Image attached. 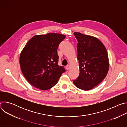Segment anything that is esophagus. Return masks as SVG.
I'll use <instances>...</instances> for the list:
<instances>
[{"label":"esophagus","instance_id":"esophagus-1","mask_svg":"<svg viewBox=\"0 0 127 127\" xmlns=\"http://www.w3.org/2000/svg\"><path fill=\"white\" fill-rule=\"evenodd\" d=\"M70 66L69 65H67L66 66V70H69V68H70Z\"/></svg>","mask_w":127,"mask_h":127}]
</instances>
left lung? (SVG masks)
<instances>
[{
    "label": "left lung",
    "instance_id": "1",
    "mask_svg": "<svg viewBox=\"0 0 127 127\" xmlns=\"http://www.w3.org/2000/svg\"><path fill=\"white\" fill-rule=\"evenodd\" d=\"M74 34L78 41L80 73L73 82L77 88L89 90L99 84L107 75L109 68L107 51L96 38L77 32Z\"/></svg>",
    "mask_w": 127,
    "mask_h": 127
}]
</instances>
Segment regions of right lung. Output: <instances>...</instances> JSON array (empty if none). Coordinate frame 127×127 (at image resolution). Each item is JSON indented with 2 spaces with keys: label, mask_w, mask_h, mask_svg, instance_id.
<instances>
[{
  "label": "right lung",
  "mask_w": 127,
  "mask_h": 127,
  "mask_svg": "<svg viewBox=\"0 0 127 127\" xmlns=\"http://www.w3.org/2000/svg\"><path fill=\"white\" fill-rule=\"evenodd\" d=\"M65 35L49 33L33 36L27 43L20 57V66L26 79L41 90L49 89L57 84L65 71L58 65L57 49Z\"/></svg>",
  "instance_id": "add662e5"
}]
</instances>
